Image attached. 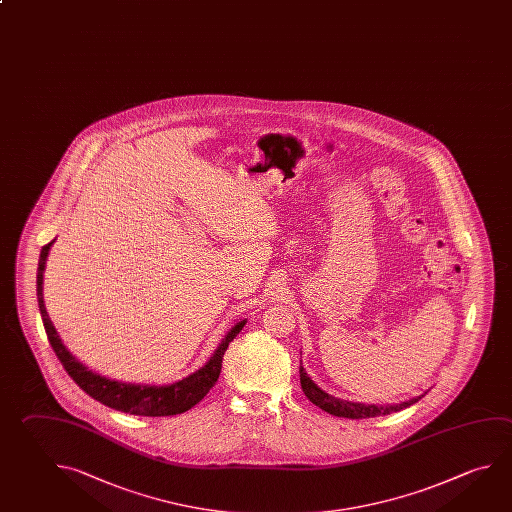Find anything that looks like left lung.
<instances>
[{"label":"left lung","mask_w":512,"mask_h":512,"mask_svg":"<svg viewBox=\"0 0 512 512\" xmlns=\"http://www.w3.org/2000/svg\"><path fill=\"white\" fill-rule=\"evenodd\" d=\"M300 383H302V390H304L305 397L316 404L318 408H322L331 415L336 417H347V419H368V417H379V415H388V413L399 412L404 410L408 406L417 403L419 399H422L426 392L422 395H417L413 399L403 401L399 404H363V403H352V401H343L338 397H332L331 394L323 392L320 386L314 383L311 377L307 376L305 368L300 363Z\"/></svg>","instance_id":"1"}]
</instances>
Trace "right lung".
I'll use <instances>...</instances> for the list:
<instances>
[{
  "instance_id": "obj_1",
  "label": "right lung",
  "mask_w": 512,
  "mask_h": 512,
  "mask_svg": "<svg viewBox=\"0 0 512 512\" xmlns=\"http://www.w3.org/2000/svg\"><path fill=\"white\" fill-rule=\"evenodd\" d=\"M54 243L55 239L52 243L43 246L41 255H39L37 302H39V311L43 316V325H45L50 345L73 381L95 401L106 404L118 412L131 413V415L165 417V415L187 412L192 406H196L210 392V388L216 385L219 374H221V365H223L226 349H228L230 341L243 331L246 320L235 323L234 327L226 332L225 338L214 350L212 358L208 359L203 367L172 385H133V383H122V381L100 376L86 365H82L81 361L64 347L63 340L59 338L54 323L46 313L45 300H43V273H45L46 257L50 252V246Z\"/></svg>"
}]
</instances>
